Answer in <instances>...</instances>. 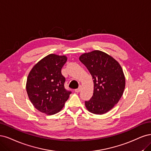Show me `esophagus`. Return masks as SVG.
Here are the masks:
<instances>
[{"instance_id": "obj_1", "label": "esophagus", "mask_w": 151, "mask_h": 151, "mask_svg": "<svg viewBox=\"0 0 151 151\" xmlns=\"http://www.w3.org/2000/svg\"><path fill=\"white\" fill-rule=\"evenodd\" d=\"M81 86L80 85L78 88L77 89H75V92H77V93H78V92H80L81 91Z\"/></svg>"}]
</instances>
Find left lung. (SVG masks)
<instances>
[{
    "instance_id": "1",
    "label": "left lung",
    "mask_w": 151,
    "mask_h": 151,
    "mask_svg": "<svg viewBox=\"0 0 151 151\" xmlns=\"http://www.w3.org/2000/svg\"><path fill=\"white\" fill-rule=\"evenodd\" d=\"M79 59L93 79V94L85 101L86 107L94 114H105L123 95L125 79L122 68L114 58L99 50L84 53Z\"/></svg>"
}]
</instances>
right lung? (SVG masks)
<instances>
[{
    "label": "right lung",
    "instance_id": "obj_1",
    "mask_svg": "<svg viewBox=\"0 0 151 151\" xmlns=\"http://www.w3.org/2000/svg\"><path fill=\"white\" fill-rule=\"evenodd\" d=\"M65 56L51 54L36 64L29 74L26 90L31 103L41 112L54 115L63 109L71 91L65 89L61 69Z\"/></svg>",
    "mask_w": 151,
    "mask_h": 151
}]
</instances>
